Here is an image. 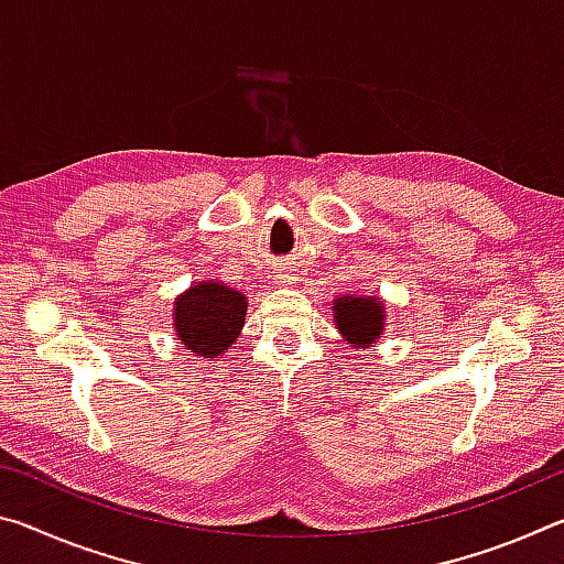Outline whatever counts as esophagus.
I'll use <instances>...</instances> for the list:
<instances>
[{"instance_id": "34e87169", "label": "esophagus", "mask_w": 564, "mask_h": 564, "mask_svg": "<svg viewBox=\"0 0 564 564\" xmlns=\"http://www.w3.org/2000/svg\"><path fill=\"white\" fill-rule=\"evenodd\" d=\"M279 279H283V283H285V279H291V275H285V273H281V275H279Z\"/></svg>"}]
</instances>
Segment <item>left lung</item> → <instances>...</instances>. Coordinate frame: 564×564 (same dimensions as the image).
I'll list each match as a JSON object with an SVG mask.
<instances>
[{"mask_svg":"<svg viewBox=\"0 0 564 564\" xmlns=\"http://www.w3.org/2000/svg\"><path fill=\"white\" fill-rule=\"evenodd\" d=\"M333 318H336L338 328L343 336H346L356 348H366L380 338L383 333V305L376 299H338L333 305Z\"/></svg>","mask_w":564,"mask_h":564,"instance_id":"left-lung-1","label":"left lung"}]
</instances>
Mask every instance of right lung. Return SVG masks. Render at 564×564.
<instances>
[{
  "mask_svg": "<svg viewBox=\"0 0 564 564\" xmlns=\"http://www.w3.org/2000/svg\"><path fill=\"white\" fill-rule=\"evenodd\" d=\"M174 305L178 338L196 356H221L246 321V299L221 283H198Z\"/></svg>",
  "mask_w": 564,
  "mask_h": 564,
  "instance_id": "obj_1",
  "label": "right lung"
}]
</instances>
